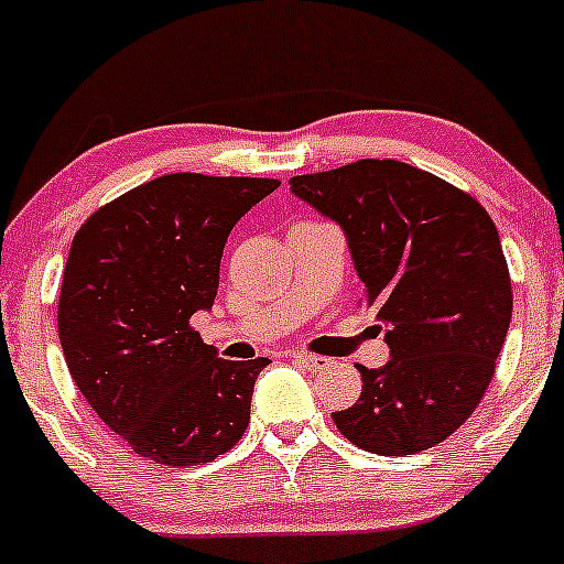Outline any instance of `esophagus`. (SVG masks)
I'll return each instance as SVG.
<instances>
[{"label": "esophagus", "mask_w": 564, "mask_h": 564, "mask_svg": "<svg viewBox=\"0 0 564 564\" xmlns=\"http://www.w3.org/2000/svg\"><path fill=\"white\" fill-rule=\"evenodd\" d=\"M293 362H299V366H304L306 371H319V368L328 366V360L325 357H314V355H306V352H293Z\"/></svg>", "instance_id": "34e87169"}]
</instances>
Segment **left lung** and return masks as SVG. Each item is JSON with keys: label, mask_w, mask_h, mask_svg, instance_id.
<instances>
[{"label": "left lung", "mask_w": 564, "mask_h": 564, "mask_svg": "<svg viewBox=\"0 0 564 564\" xmlns=\"http://www.w3.org/2000/svg\"><path fill=\"white\" fill-rule=\"evenodd\" d=\"M290 193L341 228L362 301L387 325L390 360L357 366L362 392L352 409L333 411L336 427L387 457L449 438L487 392L511 325V276L492 217L401 161L290 177Z\"/></svg>", "instance_id": "left-lung-1"}]
</instances>
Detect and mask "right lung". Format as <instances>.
Returning a JSON list of instances; mask_svg holds the SVG:
<instances>
[{
  "label": "right lung",
  "mask_w": 564,
  "mask_h": 564,
  "mask_svg": "<svg viewBox=\"0 0 564 564\" xmlns=\"http://www.w3.org/2000/svg\"><path fill=\"white\" fill-rule=\"evenodd\" d=\"M276 180L174 172L83 223L66 258L58 338L77 390L112 433L172 468L228 452L269 357L223 360L191 328L212 312L228 234Z\"/></svg>",
  "instance_id": "1"
}]
</instances>
